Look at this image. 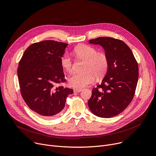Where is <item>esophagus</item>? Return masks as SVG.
Wrapping results in <instances>:
<instances>
[{"instance_id":"obj_1","label":"esophagus","mask_w":156,"mask_h":156,"mask_svg":"<svg viewBox=\"0 0 156 156\" xmlns=\"http://www.w3.org/2000/svg\"><path fill=\"white\" fill-rule=\"evenodd\" d=\"M83 90L82 89H74V92L75 93H79V92H80V91H81Z\"/></svg>"}]
</instances>
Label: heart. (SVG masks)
<instances>
[{"label":"heart","instance_id":"obj_1","mask_svg":"<svg viewBox=\"0 0 156 156\" xmlns=\"http://www.w3.org/2000/svg\"><path fill=\"white\" fill-rule=\"evenodd\" d=\"M76 57L84 60L83 70L74 73L69 78V84L75 88H82L92 84L96 76L103 77L109 66V58L104 52H98L97 49L90 46L80 45L76 46L72 52ZM62 69L67 72H72L73 62L70 57L64 55L60 58Z\"/></svg>","mask_w":156,"mask_h":156}]
</instances>
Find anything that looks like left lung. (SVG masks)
Returning <instances> with one entry per match:
<instances>
[{"label":"left lung","instance_id":"1","mask_svg":"<svg viewBox=\"0 0 156 156\" xmlns=\"http://www.w3.org/2000/svg\"><path fill=\"white\" fill-rule=\"evenodd\" d=\"M89 42L102 46L108 57L109 66L101 84L93 89L88 107L98 117H113L122 113L134 97L138 65L130 48L120 39L99 37Z\"/></svg>","mask_w":156,"mask_h":156}]
</instances>
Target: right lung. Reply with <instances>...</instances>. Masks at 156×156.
<instances>
[{"instance_id":"1","label":"right lung","mask_w":156,"mask_h":156,"mask_svg":"<svg viewBox=\"0 0 156 156\" xmlns=\"http://www.w3.org/2000/svg\"><path fill=\"white\" fill-rule=\"evenodd\" d=\"M68 44L53 40L34 43L25 51L17 69L20 93L27 105L44 119L57 117L72 89L65 82L60 65Z\"/></svg>"}]
</instances>
